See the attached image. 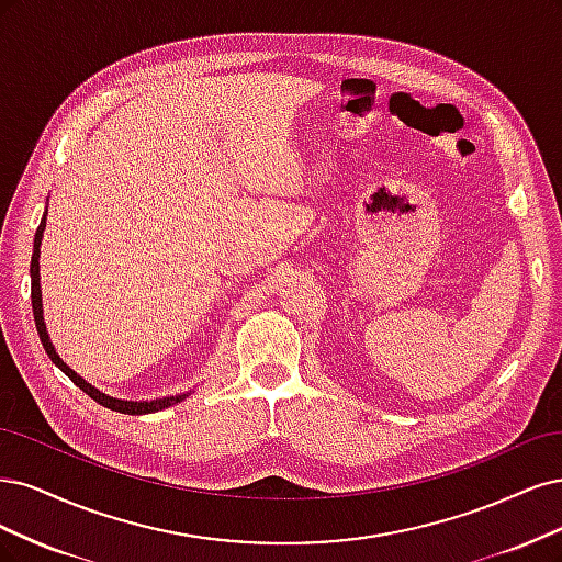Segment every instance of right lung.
Segmentation results:
<instances>
[{"label":"right lung","instance_id":"1","mask_svg":"<svg viewBox=\"0 0 562 562\" xmlns=\"http://www.w3.org/2000/svg\"><path fill=\"white\" fill-rule=\"evenodd\" d=\"M46 228V214L42 216V224L37 226V233H34V249H32V261H30V276H32V313H34V324H37V334L42 338V346L46 350V355L50 357L53 364H56L71 383H75L79 390H83L90 400H95L100 406L112 408L119 413H128V415H144V413H156L168 408L172 404H179L182 400H187V394H177V396H166V400H154V402H121L114 400V396H106L100 390H95L93 385H88L81 375H77L71 371L65 361L56 355L50 346V338L46 334V324H44V311H42V286H40V245H42V235Z\"/></svg>","mask_w":562,"mask_h":562}]
</instances>
